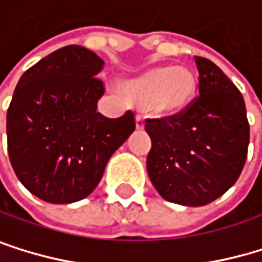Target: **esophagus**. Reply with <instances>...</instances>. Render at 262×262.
<instances>
[{"label": "esophagus", "mask_w": 262, "mask_h": 262, "mask_svg": "<svg viewBox=\"0 0 262 262\" xmlns=\"http://www.w3.org/2000/svg\"><path fill=\"white\" fill-rule=\"evenodd\" d=\"M143 126H145V122H143V117H142V115H137V117H136V128H137V129H143Z\"/></svg>", "instance_id": "obj_1"}]
</instances>
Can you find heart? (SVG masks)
<instances>
[{
	"instance_id": "1",
	"label": "heart",
	"mask_w": 262,
	"mask_h": 262,
	"mask_svg": "<svg viewBox=\"0 0 262 262\" xmlns=\"http://www.w3.org/2000/svg\"><path fill=\"white\" fill-rule=\"evenodd\" d=\"M125 98L158 119H170L187 111L197 97L195 73L181 65H159L122 82Z\"/></svg>"
}]
</instances>
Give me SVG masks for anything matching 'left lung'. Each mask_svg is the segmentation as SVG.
I'll list each match as a JSON object with an SVG mask.
<instances>
[{
    "instance_id": "left-lung-1",
    "label": "left lung",
    "mask_w": 262,
    "mask_h": 262,
    "mask_svg": "<svg viewBox=\"0 0 262 262\" xmlns=\"http://www.w3.org/2000/svg\"><path fill=\"white\" fill-rule=\"evenodd\" d=\"M199 92L190 107L170 119L147 120L150 181L159 195L183 206H203L239 178L250 126L242 94L217 65L195 57Z\"/></svg>"
}]
</instances>
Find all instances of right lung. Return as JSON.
<instances>
[{
    "label": "right lung",
    "instance_id": "obj_1",
    "mask_svg": "<svg viewBox=\"0 0 262 262\" xmlns=\"http://www.w3.org/2000/svg\"><path fill=\"white\" fill-rule=\"evenodd\" d=\"M104 60L79 45L38 60L20 78L7 111L9 159L20 183L54 205L94 192L107 161L136 129L134 114L97 112Z\"/></svg>",
    "mask_w": 262,
    "mask_h": 262
}]
</instances>
